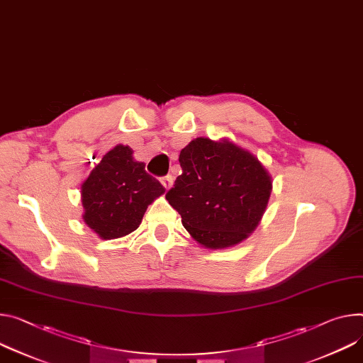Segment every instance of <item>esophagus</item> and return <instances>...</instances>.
<instances>
[{"label":"esophagus","instance_id":"34e87169","mask_svg":"<svg viewBox=\"0 0 363 363\" xmlns=\"http://www.w3.org/2000/svg\"><path fill=\"white\" fill-rule=\"evenodd\" d=\"M160 182H162V185L167 188V189H169L171 186H172V184H174V178L171 177V175H167V177H163V178H160Z\"/></svg>","mask_w":363,"mask_h":363}]
</instances>
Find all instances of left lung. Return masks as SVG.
<instances>
[{
  "label": "left lung",
  "mask_w": 363,
  "mask_h": 363,
  "mask_svg": "<svg viewBox=\"0 0 363 363\" xmlns=\"http://www.w3.org/2000/svg\"><path fill=\"white\" fill-rule=\"evenodd\" d=\"M182 174L167 192L189 235L210 249L245 240L267 208L272 181L249 152L195 139L181 150Z\"/></svg>",
  "instance_id": "8db88e82"
}]
</instances>
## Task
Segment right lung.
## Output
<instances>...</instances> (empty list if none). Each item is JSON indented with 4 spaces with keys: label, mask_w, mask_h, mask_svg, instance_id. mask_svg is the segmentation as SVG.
<instances>
[{
    "label": "right lung",
    "mask_w": 363,
    "mask_h": 363,
    "mask_svg": "<svg viewBox=\"0 0 363 363\" xmlns=\"http://www.w3.org/2000/svg\"><path fill=\"white\" fill-rule=\"evenodd\" d=\"M162 184L133 159V150L118 145L82 184L84 221L101 239H117L139 227L149 204L162 195Z\"/></svg>",
    "instance_id": "1"
}]
</instances>
